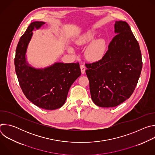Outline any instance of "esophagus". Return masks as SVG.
Instances as JSON below:
<instances>
[{
	"mask_svg": "<svg viewBox=\"0 0 155 155\" xmlns=\"http://www.w3.org/2000/svg\"><path fill=\"white\" fill-rule=\"evenodd\" d=\"M80 69H81V72L82 74H84L85 73V70H86V68L84 65H80Z\"/></svg>",
	"mask_w": 155,
	"mask_h": 155,
	"instance_id": "esophagus-1",
	"label": "esophagus"
}]
</instances>
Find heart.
Returning <instances> with one entry per match:
<instances>
[{
    "label": "heart",
    "instance_id": "heart-1",
    "mask_svg": "<svg viewBox=\"0 0 155 155\" xmlns=\"http://www.w3.org/2000/svg\"><path fill=\"white\" fill-rule=\"evenodd\" d=\"M97 32L94 31H88L79 35L75 40V43L77 45L83 46L91 41L97 35ZM106 48V42L104 38H99L93 40L85 51V56L87 59L91 62H96L101 60L104 56ZM68 51L74 52L71 47L68 48Z\"/></svg>",
    "mask_w": 155,
    "mask_h": 155
}]
</instances>
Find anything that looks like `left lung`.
<instances>
[{
  "label": "left lung",
  "instance_id": "obj_1",
  "mask_svg": "<svg viewBox=\"0 0 155 155\" xmlns=\"http://www.w3.org/2000/svg\"><path fill=\"white\" fill-rule=\"evenodd\" d=\"M115 33L102 59L85 64L91 99L101 107H116L129 98L142 68L139 43L129 25L115 21Z\"/></svg>",
  "mask_w": 155,
  "mask_h": 155
}]
</instances>
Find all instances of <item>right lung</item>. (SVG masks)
Listing matches in <instances>:
<instances>
[{"label":"right lung","mask_w":155,"mask_h":155,"mask_svg":"<svg viewBox=\"0 0 155 155\" xmlns=\"http://www.w3.org/2000/svg\"><path fill=\"white\" fill-rule=\"evenodd\" d=\"M45 23L34 21L30 24L18 43L14 62L19 85L28 99L41 108L51 110L64 104L71 85L81 75V70L78 62H55L48 67L37 69L27 62L26 54L32 31Z\"/></svg>","instance_id":"right-lung-1"}]
</instances>
